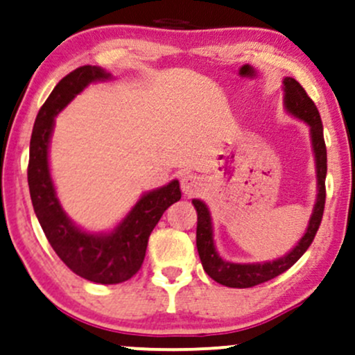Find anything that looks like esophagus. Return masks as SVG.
Returning <instances> with one entry per match:
<instances>
[{"mask_svg": "<svg viewBox=\"0 0 355 355\" xmlns=\"http://www.w3.org/2000/svg\"><path fill=\"white\" fill-rule=\"evenodd\" d=\"M180 187L183 195H187V197H195V195H198L202 191L203 180L200 177H197V175H185V177H182Z\"/></svg>", "mask_w": 355, "mask_h": 355, "instance_id": "1", "label": "esophagus"}]
</instances>
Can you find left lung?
<instances>
[{
	"mask_svg": "<svg viewBox=\"0 0 355 355\" xmlns=\"http://www.w3.org/2000/svg\"><path fill=\"white\" fill-rule=\"evenodd\" d=\"M284 107L292 116L305 121L311 128V140L313 158H315V173H317V198L313 205L312 215L309 218V225L305 229L302 239L297 242L288 254L272 262H257V263H237L229 262L218 255L214 243V227L209 207L198 198H193L195 210H197V250L200 255L203 270L209 274L215 282L234 288H247L254 285L263 284L274 277L288 270L297 260L305 254L311 247L313 237L322 222L325 205V175H327V150L324 141V128L315 103L309 98L305 89L300 83L291 76L284 78Z\"/></svg>",
	"mask_w": 355,
	"mask_h": 355,
	"instance_id": "left-lung-1",
	"label": "left lung"
}]
</instances>
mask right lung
<instances>
[{
    "mask_svg": "<svg viewBox=\"0 0 355 355\" xmlns=\"http://www.w3.org/2000/svg\"><path fill=\"white\" fill-rule=\"evenodd\" d=\"M112 78L113 76L103 68L85 64L64 76L53 88L36 115L28 164L31 202L53 250L76 275L103 285L121 284L140 270L150 234L164 211L182 198L178 180L146 191L108 234H89L81 230L61 209L48 162L55 116L89 83Z\"/></svg>",
    "mask_w": 355,
    "mask_h": 355,
    "instance_id": "add662e5",
    "label": "right lung"
}]
</instances>
